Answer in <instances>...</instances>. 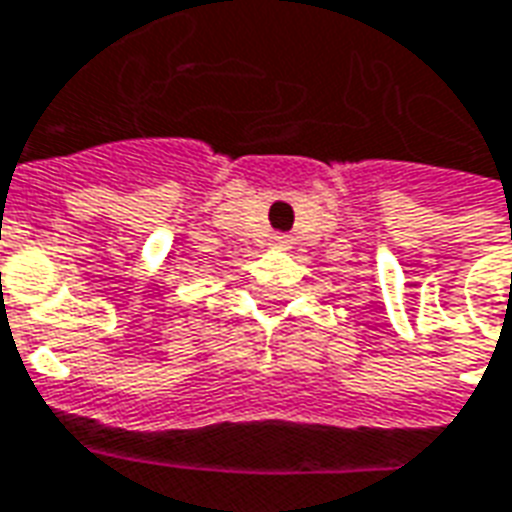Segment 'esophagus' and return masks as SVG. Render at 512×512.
Instances as JSON below:
<instances>
[{
  "mask_svg": "<svg viewBox=\"0 0 512 512\" xmlns=\"http://www.w3.org/2000/svg\"><path fill=\"white\" fill-rule=\"evenodd\" d=\"M271 244H274V246H282V249H285V246H288L290 241H288V235L274 233V235H271Z\"/></svg>",
  "mask_w": 512,
  "mask_h": 512,
  "instance_id": "esophagus-1",
  "label": "esophagus"
}]
</instances>
